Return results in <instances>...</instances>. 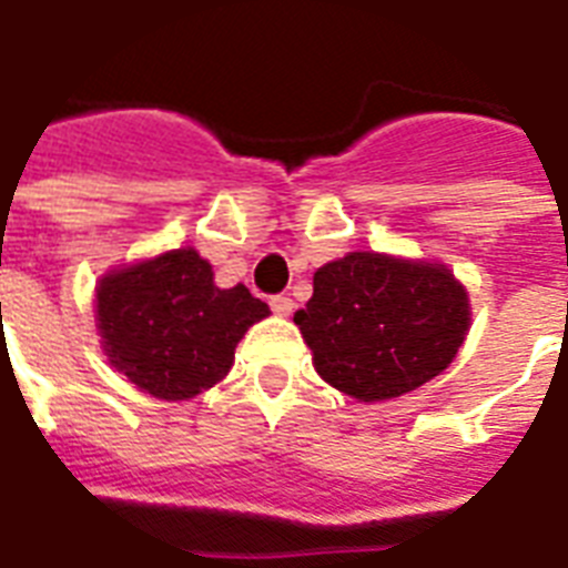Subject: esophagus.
Instances as JSON below:
<instances>
[{
    "label": "esophagus",
    "mask_w": 568,
    "mask_h": 568,
    "mask_svg": "<svg viewBox=\"0 0 568 568\" xmlns=\"http://www.w3.org/2000/svg\"><path fill=\"white\" fill-rule=\"evenodd\" d=\"M267 303H271V310H274L276 315H292L294 310V301L288 297V294H274Z\"/></svg>",
    "instance_id": "1"
}]
</instances>
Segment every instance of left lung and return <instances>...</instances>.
Returning a JSON list of instances; mask_svg holds the SVG:
<instances>
[{
	"mask_svg": "<svg viewBox=\"0 0 568 568\" xmlns=\"http://www.w3.org/2000/svg\"><path fill=\"white\" fill-rule=\"evenodd\" d=\"M294 324L329 386L356 400H388L454 363L468 294L445 265L347 253L315 271Z\"/></svg>",
	"mask_w": 568,
	"mask_h": 568,
	"instance_id": "1",
	"label": "left lung"
}]
</instances>
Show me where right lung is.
<instances>
[{"label":"right lung","mask_w":568,"mask_h":568,"mask_svg":"<svg viewBox=\"0 0 568 568\" xmlns=\"http://www.w3.org/2000/svg\"><path fill=\"white\" fill-rule=\"evenodd\" d=\"M267 303L217 288L196 250H171L111 271L97 288V321L111 365L162 400H185L230 372L235 345Z\"/></svg>","instance_id":"1"}]
</instances>
